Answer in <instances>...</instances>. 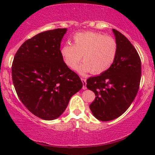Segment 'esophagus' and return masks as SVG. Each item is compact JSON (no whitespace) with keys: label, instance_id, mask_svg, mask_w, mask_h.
<instances>
[{"label":"esophagus","instance_id":"34e87169","mask_svg":"<svg viewBox=\"0 0 155 155\" xmlns=\"http://www.w3.org/2000/svg\"><path fill=\"white\" fill-rule=\"evenodd\" d=\"M81 80H82V84H83V86H82V89H83V90H86V89H87V87H86V79H85V78H81Z\"/></svg>","mask_w":155,"mask_h":155}]
</instances>
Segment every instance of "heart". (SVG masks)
I'll list each match as a JSON object with an SVG mask.
<instances>
[{
    "mask_svg": "<svg viewBox=\"0 0 155 155\" xmlns=\"http://www.w3.org/2000/svg\"><path fill=\"white\" fill-rule=\"evenodd\" d=\"M73 40V44H65L61 47V54L71 69L75 68L82 58L84 63L77 68L80 73H102L111 66L117 56V42L111 36L84 31L76 33Z\"/></svg>",
    "mask_w": 155,
    "mask_h": 155,
    "instance_id": "1",
    "label": "heart"
}]
</instances>
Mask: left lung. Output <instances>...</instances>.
Returning <instances> with one entry per match:
<instances>
[{
    "label": "left lung",
    "instance_id": "obj_1",
    "mask_svg": "<svg viewBox=\"0 0 155 155\" xmlns=\"http://www.w3.org/2000/svg\"><path fill=\"white\" fill-rule=\"evenodd\" d=\"M118 45L117 56L107 71L87 80V87L95 94L90 108L101 121L121 116L136 97L141 79V60L133 44L113 29Z\"/></svg>",
    "mask_w": 155,
    "mask_h": 155
}]
</instances>
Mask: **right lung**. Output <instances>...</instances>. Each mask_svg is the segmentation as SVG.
I'll return each mask as SVG.
<instances>
[{"label":"right lung","instance_id":"obj_1","mask_svg":"<svg viewBox=\"0 0 155 155\" xmlns=\"http://www.w3.org/2000/svg\"><path fill=\"white\" fill-rule=\"evenodd\" d=\"M66 28L43 31L27 39L15 55L12 78L17 94L31 113L54 120L82 87L77 73L65 64L61 42Z\"/></svg>","mask_w":155,"mask_h":155}]
</instances>
